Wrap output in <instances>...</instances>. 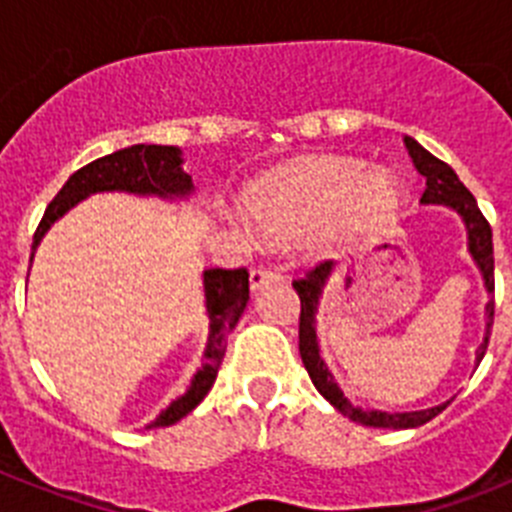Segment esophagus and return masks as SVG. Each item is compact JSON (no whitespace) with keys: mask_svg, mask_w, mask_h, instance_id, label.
<instances>
[{"mask_svg":"<svg viewBox=\"0 0 512 512\" xmlns=\"http://www.w3.org/2000/svg\"><path fill=\"white\" fill-rule=\"evenodd\" d=\"M279 279H282V274H279L277 269H271V266H256V269L251 271V289H261L271 282H279Z\"/></svg>","mask_w":512,"mask_h":512,"instance_id":"1","label":"esophagus"}]
</instances>
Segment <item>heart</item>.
<instances>
[{
    "instance_id": "1",
    "label": "heart",
    "mask_w": 512,
    "mask_h": 512,
    "mask_svg": "<svg viewBox=\"0 0 512 512\" xmlns=\"http://www.w3.org/2000/svg\"><path fill=\"white\" fill-rule=\"evenodd\" d=\"M246 205L271 233L320 225L325 241H333L390 215L397 187L384 171H361L351 161H307L253 184Z\"/></svg>"
}]
</instances>
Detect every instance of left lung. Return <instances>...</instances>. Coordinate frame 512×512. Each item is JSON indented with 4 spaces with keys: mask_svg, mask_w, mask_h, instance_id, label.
Wrapping results in <instances>:
<instances>
[{
    "mask_svg": "<svg viewBox=\"0 0 512 512\" xmlns=\"http://www.w3.org/2000/svg\"><path fill=\"white\" fill-rule=\"evenodd\" d=\"M405 148H408L410 158H413L415 169L425 179V189L420 202L423 205H446L451 210H456L467 225V241H469V253H472L474 264L482 271V279H485L487 295H495V259H492V228L485 220V215L479 212L477 200L472 197L464 184L459 182L456 171L449 164H443L441 158H436L433 153L425 151L418 140H413L410 135H405ZM333 261H323L312 271H307L305 279H297L292 287L297 289L300 295V356L302 364H305L307 374H310L312 384L318 387L320 395L338 410L346 418H351L354 423L372 425V428H418V425L428 423V420L436 418L441 410H446L449 402H441L436 408L428 410H413V413H382V410H361L356 405L343 397L341 387L333 382V374L328 372L325 361L320 359L318 348V333H315V315H318L320 297H323V289L328 284L330 274H333ZM487 315V330L485 341L479 343L477 348V361H482L487 351V343H490V328L492 318H495V300L487 302L485 307Z\"/></svg>",
    "mask_w": 512,
    "mask_h": 512,
    "instance_id": "1",
    "label": "left lung"
}]
</instances>
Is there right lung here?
Wrapping results in <instances>:
<instances>
[{
    "instance_id": "obj_1",
    "label": "right lung",
    "mask_w": 512,
    "mask_h": 512,
    "mask_svg": "<svg viewBox=\"0 0 512 512\" xmlns=\"http://www.w3.org/2000/svg\"><path fill=\"white\" fill-rule=\"evenodd\" d=\"M184 158L176 146H138L122 148V151L102 156L84 169L74 171L69 182L63 184L61 192L53 197V202L45 207V215L40 220L33 238V256L40 238L48 233L58 217H63L89 194L97 192H130L140 197H161V200H187L194 192L192 176L182 169ZM30 256V261H33ZM205 284V307L210 318V336H207L202 366L189 382L187 392L176 397L169 408L161 410L148 428H166L192 413L210 387L215 384L217 369L225 356L230 330L235 328L238 318L246 310L248 302V271L246 269H207L202 274Z\"/></svg>"
}]
</instances>
